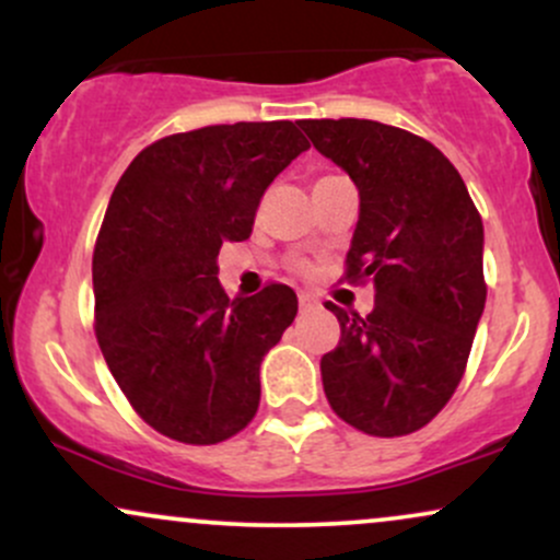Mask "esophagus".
<instances>
[{
  "mask_svg": "<svg viewBox=\"0 0 560 560\" xmlns=\"http://www.w3.org/2000/svg\"><path fill=\"white\" fill-rule=\"evenodd\" d=\"M316 307H318V300L313 298V294H307V292H302V294H300V311H302V313L316 311Z\"/></svg>",
  "mask_w": 560,
  "mask_h": 560,
  "instance_id": "34e87169",
  "label": "esophagus"
}]
</instances>
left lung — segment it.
<instances>
[{
  "label": "left lung",
  "instance_id": "obj_1",
  "mask_svg": "<svg viewBox=\"0 0 560 560\" xmlns=\"http://www.w3.org/2000/svg\"><path fill=\"white\" fill-rule=\"evenodd\" d=\"M300 126L358 186L345 279L376 289L365 318L326 302L342 337L320 358L324 392L365 434H410L445 408L466 371L487 300L481 215L432 141L358 118Z\"/></svg>",
  "mask_w": 560,
  "mask_h": 560
}]
</instances>
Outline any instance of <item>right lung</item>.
<instances>
[{
  "instance_id": "add662e5",
  "label": "right lung",
  "mask_w": 560,
  "mask_h": 560,
  "mask_svg": "<svg viewBox=\"0 0 560 560\" xmlns=\"http://www.w3.org/2000/svg\"><path fill=\"white\" fill-rule=\"evenodd\" d=\"M307 139L292 120L205 126L141 150L96 236L94 331L133 410L171 440L215 445L260 402V363L298 294L268 284L234 298L218 249L253 234L262 191Z\"/></svg>"
}]
</instances>
